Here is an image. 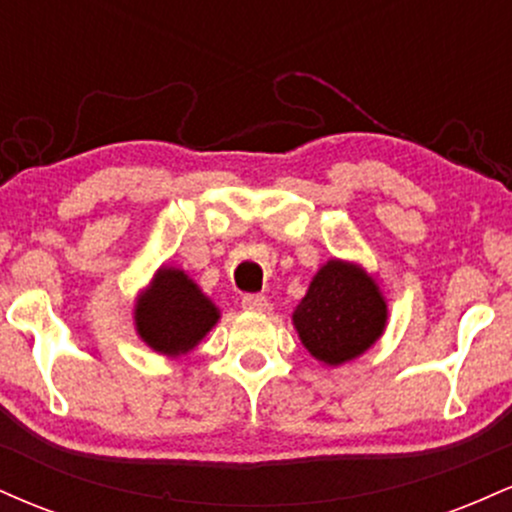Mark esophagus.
<instances>
[{"instance_id": "1", "label": "esophagus", "mask_w": 512, "mask_h": 512, "mask_svg": "<svg viewBox=\"0 0 512 512\" xmlns=\"http://www.w3.org/2000/svg\"><path fill=\"white\" fill-rule=\"evenodd\" d=\"M240 305H243L245 310H250V313H264V310L269 308V301L260 293H248V296L240 298Z\"/></svg>"}]
</instances>
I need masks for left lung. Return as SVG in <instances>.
I'll return each mask as SVG.
<instances>
[{
  "mask_svg": "<svg viewBox=\"0 0 512 512\" xmlns=\"http://www.w3.org/2000/svg\"><path fill=\"white\" fill-rule=\"evenodd\" d=\"M387 305L378 286L354 264L327 262L293 313L301 342L320 361L337 366L368 349L385 330Z\"/></svg>",
  "mask_w": 512,
  "mask_h": 512,
  "instance_id": "1",
  "label": "left lung"
}]
</instances>
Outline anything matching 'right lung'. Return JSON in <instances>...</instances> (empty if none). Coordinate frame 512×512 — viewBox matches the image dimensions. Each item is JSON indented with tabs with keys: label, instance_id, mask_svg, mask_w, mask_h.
Here are the masks:
<instances>
[{
	"label": "right lung",
	"instance_id": "add662e5",
	"mask_svg": "<svg viewBox=\"0 0 512 512\" xmlns=\"http://www.w3.org/2000/svg\"><path fill=\"white\" fill-rule=\"evenodd\" d=\"M137 330L161 354H187L219 320L216 305L180 269H161L151 289L139 298Z\"/></svg>",
	"mask_w": 512,
	"mask_h": 512
}]
</instances>
